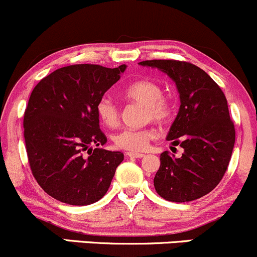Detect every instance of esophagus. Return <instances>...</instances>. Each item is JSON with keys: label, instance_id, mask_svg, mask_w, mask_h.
Instances as JSON below:
<instances>
[{"label": "esophagus", "instance_id": "esophagus-1", "mask_svg": "<svg viewBox=\"0 0 257 257\" xmlns=\"http://www.w3.org/2000/svg\"><path fill=\"white\" fill-rule=\"evenodd\" d=\"M126 156L130 157V158H134V159H139V158H143L145 154L143 153H137V152H127Z\"/></svg>", "mask_w": 257, "mask_h": 257}]
</instances>
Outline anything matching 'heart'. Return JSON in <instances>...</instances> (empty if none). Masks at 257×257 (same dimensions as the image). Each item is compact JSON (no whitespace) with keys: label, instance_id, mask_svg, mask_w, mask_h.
<instances>
[{"label":"heart","instance_id":"obj_1","mask_svg":"<svg viewBox=\"0 0 257 257\" xmlns=\"http://www.w3.org/2000/svg\"><path fill=\"white\" fill-rule=\"evenodd\" d=\"M123 96L130 101L145 105V118L157 123H165L172 117L174 107L168 98L163 96V89L158 83L148 79H141L130 83L123 89ZM96 114L107 127H115L120 121V111L112 99L104 96L96 104ZM154 132L151 128H125L114 136L116 147L125 151L141 152L147 148Z\"/></svg>","mask_w":257,"mask_h":257}]
</instances>
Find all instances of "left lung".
Instances as JSON below:
<instances>
[{
  "label": "left lung",
  "instance_id": "left-lung-1",
  "mask_svg": "<svg viewBox=\"0 0 257 257\" xmlns=\"http://www.w3.org/2000/svg\"><path fill=\"white\" fill-rule=\"evenodd\" d=\"M140 65L168 74L180 96L167 140L180 145L184 153L180 158L168 152L161 154L154 176L157 194L172 202L197 200L222 180L234 148L235 128L224 93L205 71L190 62L148 60Z\"/></svg>",
  "mask_w": 257,
  "mask_h": 257
}]
</instances>
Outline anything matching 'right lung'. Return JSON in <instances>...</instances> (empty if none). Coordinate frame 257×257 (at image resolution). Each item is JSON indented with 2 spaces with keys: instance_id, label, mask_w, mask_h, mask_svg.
I'll list each match as a JSON object with an SVG mask.
<instances>
[{
  "instance_id": "right-lung-1",
  "label": "right lung",
  "mask_w": 257,
  "mask_h": 257,
  "mask_svg": "<svg viewBox=\"0 0 257 257\" xmlns=\"http://www.w3.org/2000/svg\"><path fill=\"white\" fill-rule=\"evenodd\" d=\"M125 70L66 66L33 89L23 120L27 154L35 180L57 201L87 206L106 194L123 153L99 148L106 137L96 104Z\"/></svg>"
}]
</instances>
